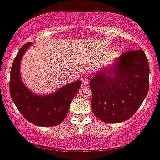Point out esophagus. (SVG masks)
<instances>
[{
    "mask_svg": "<svg viewBox=\"0 0 160 160\" xmlns=\"http://www.w3.org/2000/svg\"><path fill=\"white\" fill-rule=\"evenodd\" d=\"M88 82H89V77H88V76L83 77V79H82V84H83V85H87V84H88Z\"/></svg>",
    "mask_w": 160,
    "mask_h": 160,
    "instance_id": "1",
    "label": "esophagus"
}]
</instances>
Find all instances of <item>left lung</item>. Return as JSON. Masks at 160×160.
Wrapping results in <instances>:
<instances>
[{
    "instance_id": "left-lung-1",
    "label": "left lung",
    "mask_w": 160,
    "mask_h": 160,
    "mask_svg": "<svg viewBox=\"0 0 160 160\" xmlns=\"http://www.w3.org/2000/svg\"><path fill=\"white\" fill-rule=\"evenodd\" d=\"M149 63L142 50L127 51L90 80L91 107L97 118L118 123L131 118L149 90Z\"/></svg>"
}]
</instances>
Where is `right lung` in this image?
Instances as JSON below:
<instances>
[{"instance_id":"obj_1","label":"right lung","mask_w":160,"mask_h":160,"mask_svg":"<svg viewBox=\"0 0 160 160\" xmlns=\"http://www.w3.org/2000/svg\"><path fill=\"white\" fill-rule=\"evenodd\" d=\"M32 43L25 44L19 50L11 68L9 92L17 108L27 121L38 126H55L60 124L68 113L69 106L81 86L76 80L63 85L47 95H38L29 89L21 77L22 57Z\"/></svg>"}]
</instances>
